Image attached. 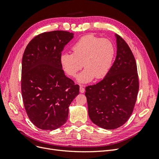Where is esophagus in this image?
Returning <instances> with one entry per match:
<instances>
[{
  "label": "esophagus",
  "mask_w": 159,
  "mask_h": 159,
  "mask_svg": "<svg viewBox=\"0 0 159 159\" xmlns=\"http://www.w3.org/2000/svg\"><path fill=\"white\" fill-rule=\"evenodd\" d=\"M80 91L81 93H84V91H85V89H84V88L83 87L82 85H81L80 87Z\"/></svg>",
  "instance_id": "34e87169"
}]
</instances>
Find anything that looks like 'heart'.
I'll use <instances>...</instances> for the list:
<instances>
[{
  "label": "heart",
  "mask_w": 159,
  "mask_h": 159,
  "mask_svg": "<svg viewBox=\"0 0 159 159\" xmlns=\"http://www.w3.org/2000/svg\"><path fill=\"white\" fill-rule=\"evenodd\" d=\"M72 54L64 53L60 56V63L67 75L75 77L84 66L78 81L87 83L91 80L102 79L111 67L115 56V47L108 39L93 35H86L71 46Z\"/></svg>",
  "instance_id": "obj_1"
}]
</instances>
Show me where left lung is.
I'll list each match as a JSON object with an SVG mask.
<instances>
[{
  "instance_id": "obj_1",
  "label": "left lung",
  "mask_w": 159,
  "mask_h": 159,
  "mask_svg": "<svg viewBox=\"0 0 159 159\" xmlns=\"http://www.w3.org/2000/svg\"><path fill=\"white\" fill-rule=\"evenodd\" d=\"M117 56L105 78L85 88L90 119L98 126L115 129L131 117L139 88L135 59L131 50L119 35Z\"/></svg>"
}]
</instances>
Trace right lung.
Masks as SVG:
<instances>
[{"mask_svg": "<svg viewBox=\"0 0 159 159\" xmlns=\"http://www.w3.org/2000/svg\"><path fill=\"white\" fill-rule=\"evenodd\" d=\"M73 33L46 32L28 43L22 61L21 91L28 118L42 130H54L66 122L68 107L80 86L67 78L60 56Z\"/></svg>", "mask_w": 159, "mask_h": 159, "instance_id": "right-lung-1", "label": "right lung"}]
</instances>
